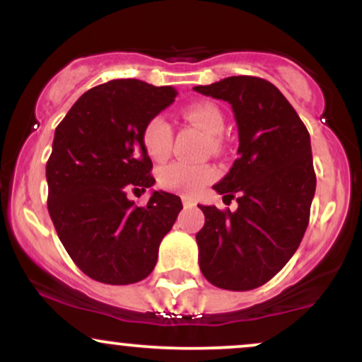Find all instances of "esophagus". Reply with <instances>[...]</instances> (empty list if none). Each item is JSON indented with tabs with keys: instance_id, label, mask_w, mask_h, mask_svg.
<instances>
[{
	"instance_id": "1",
	"label": "esophagus",
	"mask_w": 362,
	"mask_h": 362,
	"mask_svg": "<svg viewBox=\"0 0 362 362\" xmlns=\"http://www.w3.org/2000/svg\"><path fill=\"white\" fill-rule=\"evenodd\" d=\"M182 204H184L185 209H190V207H194V206H195L192 199H189V197H182Z\"/></svg>"
}]
</instances>
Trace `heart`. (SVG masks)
<instances>
[{"label":"heart","mask_w":362,"mask_h":362,"mask_svg":"<svg viewBox=\"0 0 362 362\" xmlns=\"http://www.w3.org/2000/svg\"><path fill=\"white\" fill-rule=\"evenodd\" d=\"M185 120L195 124L206 131L207 134L213 136L211 138V144L213 149H219L221 141L218 136L224 131V115L223 112L211 102H197L189 105L182 112ZM143 139L144 151L153 161H163L170 156L173 144V127L167 119V115L158 114L151 117L146 122L143 129ZM216 177L214 170L207 165H194L185 163V161H175L170 163L167 167L160 168L158 172V185L161 189L170 190L180 195H187V197H194L201 192L204 187L213 182Z\"/></svg>","instance_id":"heart-1"}]
</instances>
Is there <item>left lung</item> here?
Returning <instances> with one entry per match:
<instances>
[{
	"instance_id": "left-lung-1",
	"label": "left lung",
	"mask_w": 362,
	"mask_h": 362,
	"mask_svg": "<svg viewBox=\"0 0 362 362\" xmlns=\"http://www.w3.org/2000/svg\"><path fill=\"white\" fill-rule=\"evenodd\" d=\"M195 91L224 100L238 124V158L216 192L238 209L201 206L199 265L211 284L250 291L271 281L300 247L317 187L308 129L272 83L230 76Z\"/></svg>"
}]
</instances>
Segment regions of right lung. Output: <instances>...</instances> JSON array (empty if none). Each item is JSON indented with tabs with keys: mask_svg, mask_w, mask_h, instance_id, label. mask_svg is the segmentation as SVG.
Wrapping results in <instances>:
<instances>
[{
	"mask_svg": "<svg viewBox=\"0 0 362 362\" xmlns=\"http://www.w3.org/2000/svg\"><path fill=\"white\" fill-rule=\"evenodd\" d=\"M175 97L172 86L112 80L83 93L56 127L47 209L66 252L91 279L132 284L155 269L182 201L155 190L141 207L127 194L155 184L141 134Z\"/></svg>",
	"mask_w": 362,
	"mask_h": 362,
	"instance_id": "add662e5",
	"label": "right lung"
}]
</instances>
